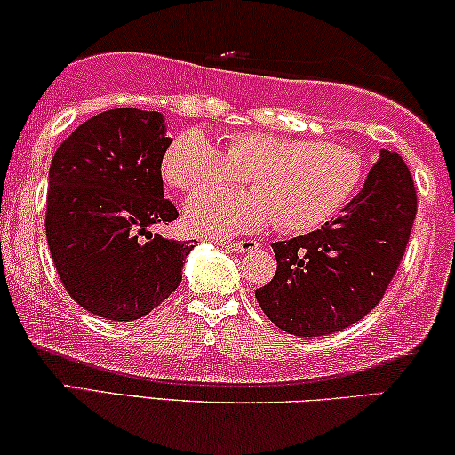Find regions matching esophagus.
I'll return each mask as SVG.
<instances>
[{
	"mask_svg": "<svg viewBox=\"0 0 455 455\" xmlns=\"http://www.w3.org/2000/svg\"><path fill=\"white\" fill-rule=\"evenodd\" d=\"M226 251L229 252H235V254H246V252H252L257 251L260 246L257 240H240V242H223L221 244Z\"/></svg>",
	"mask_w": 455,
	"mask_h": 455,
	"instance_id": "34e87169",
	"label": "esophagus"
}]
</instances>
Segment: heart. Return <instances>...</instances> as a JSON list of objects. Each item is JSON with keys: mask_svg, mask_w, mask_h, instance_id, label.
<instances>
[{"mask_svg": "<svg viewBox=\"0 0 455 455\" xmlns=\"http://www.w3.org/2000/svg\"><path fill=\"white\" fill-rule=\"evenodd\" d=\"M173 188H226L246 178L251 192L213 190L184 204L190 232L226 238L275 221L283 232H308L331 220L356 192L363 159L335 142L271 132H235L221 151L207 132L190 128L170 142L161 164Z\"/></svg>", "mask_w": 455, "mask_h": 455, "instance_id": "1", "label": "heart"}]
</instances>
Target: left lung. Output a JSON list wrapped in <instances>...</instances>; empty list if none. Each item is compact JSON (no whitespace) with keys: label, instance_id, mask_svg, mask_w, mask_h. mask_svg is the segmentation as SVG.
I'll return each mask as SVG.
<instances>
[{"label":"left lung","instance_id":"8db88e82","mask_svg":"<svg viewBox=\"0 0 455 455\" xmlns=\"http://www.w3.org/2000/svg\"><path fill=\"white\" fill-rule=\"evenodd\" d=\"M416 190L406 164L379 151L363 190L338 220L271 244L275 277L254 291L273 325L300 338L354 325L381 302L406 251Z\"/></svg>","mask_w":455,"mask_h":455}]
</instances>
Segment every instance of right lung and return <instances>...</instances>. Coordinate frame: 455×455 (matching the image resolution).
<instances>
[{
    "label": "right lung",
    "instance_id": "right-lung-1",
    "mask_svg": "<svg viewBox=\"0 0 455 455\" xmlns=\"http://www.w3.org/2000/svg\"><path fill=\"white\" fill-rule=\"evenodd\" d=\"M165 132L159 111L109 109L80 124L49 165L45 229L53 265L68 294L103 319L151 313L182 282L195 248L148 232L178 217L161 180L172 142Z\"/></svg>",
    "mask_w": 455,
    "mask_h": 455
}]
</instances>
